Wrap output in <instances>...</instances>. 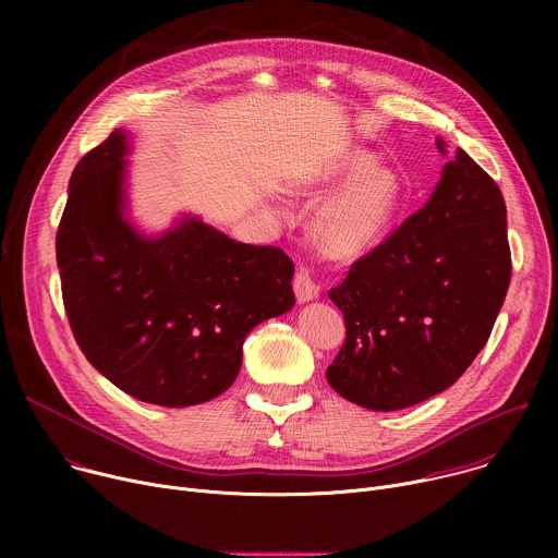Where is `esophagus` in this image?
Segmentation results:
<instances>
[{
    "mask_svg": "<svg viewBox=\"0 0 558 558\" xmlns=\"http://www.w3.org/2000/svg\"><path fill=\"white\" fill-rule=\"evenodd\" d=\"M293 293H295L298 302L315 300L317 293H320V287H317V282L313 280L311 271L302 265L295 269V276H293Z\"/></svg>",
    "mask_w": 558,
    "mask_h": 558,
    "instance_id": "1",
    "label": "esophagus"
}]
</instances>
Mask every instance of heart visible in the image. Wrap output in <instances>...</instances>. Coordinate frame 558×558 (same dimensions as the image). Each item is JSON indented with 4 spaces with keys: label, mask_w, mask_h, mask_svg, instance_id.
Masks as SVG:
<instances>
[{
    "label": "heart",
    "mask_w": 558,
    "mask_h": 558,
    "mask_svg": "<svg viewBox=\"0 0 558 558\" xmlns=\"http://www.w3.org/2000/svg\"><path fill=\"white\" fill-rule=\"evenodd\" d=\"M325 181L327 187L351 185L317 207L311 225L317 245L336 258L366 254L381 241L400 207V179L386 168H375L373 154L351 151Z\"/></svg>",
    "instance_id": "obj_1"
}]
</instances>
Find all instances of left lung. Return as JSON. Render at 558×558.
I'll list each match as a JSON object with an SVG mask.
<instances>
[{"label":"left lung","mask_w":558,"mask_h":558,"mask_svg":"<svg viewBox=\"0 0 558 558\" xmlns=\"http://www.w3.org/2000/svg\"><path fill=\"white\" fill-rule=\"evenodd\" d=\"M510 276L501 190L457 147L428 203L329 291L347 327L329 384L371 411L446 390L486 347Z\"/></svg>","instance_id":"1"}]
</instances>
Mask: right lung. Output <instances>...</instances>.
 Instances as JSON below:
<instances>
[{
    "label": "right lung",
    "mask_w": 558,
    "mask_h": 558,
    "mask_svg": "<svg viewBox=\"0 0 558 558\" xmlns=\"http://www.w3.org/2000/svg\"><path fill=\"white\" fill-rule=\"evenodd\" d=\"M125 151L114 130L70 177L57 231L68 323L123 392L168 409L203 404L233 384L247 333L293 306V263L196 218L138 235L121 214Z\"/></svg>",
    "instance_id": "add662e5"
}]
</instances>
